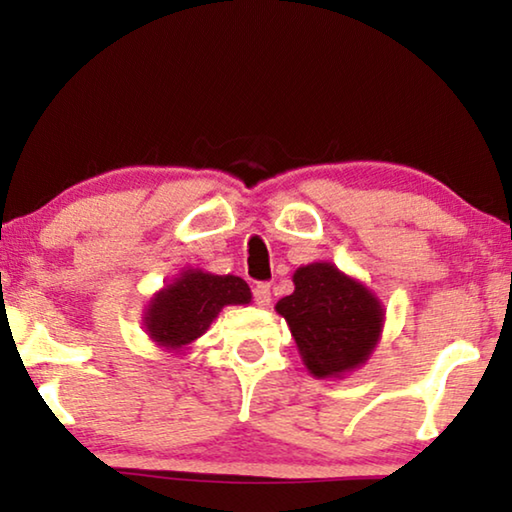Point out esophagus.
Instances as JSON below:
<instances>
[{"mask_svg": "<svg viewBox=\"0 0 512 512\" xmlns=\"http://www.w3.org/2000/svg\"><path fill=\"white\" fill-rule=\"evenodd\" d=\"M254 300H256V305H261V307H268V305H270V300H272L270 284H265V282H258V284L254 286Z\"/></svg>", "mask_w": 512, "mask_h": 512, "instance_id": "obj_1", "label": "esophagus"}]
</instances>
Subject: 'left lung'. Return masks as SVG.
Listing matches in <instances>:
<instances>
[{
	"mask_svg": "<svg viewBox=\"0 0 512 512\" xmlns=\"http://www.w3.org/2000/svg\"><path fill=\"white\" fill-rule=\"evenodd\" d=\"M293 284L275 310L289 324L305 368L324 380L363 366L382 335L380 300L333 263L303 265Z\"/></svg>",
	"mask_w": 512,
	"mask_h": 512,
	"instance_id": "1",
	"label": "left lung"
}]
</instances>
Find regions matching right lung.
<instances>
[{"label": "right lung", "mask_w": 512, "mask_h": 512, "mask_svg": "<svg viewBox=\"0 0 512 512\" xmlns=\"http://www.w3.org/2000/svg\"><path fill=\"white\" fill-rule=\"evenodd\" d=\"M247 303L251 289L242 277L188 268L149 300L144 326L153 342L179 352L207 331L223 307Z\"/></svg>", "instance_id": "right-lung-1"}]
</instances>
